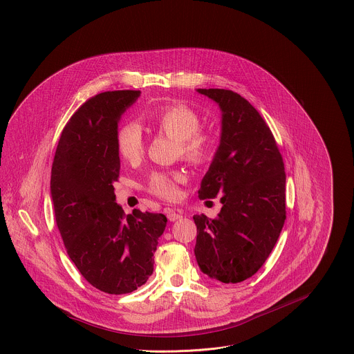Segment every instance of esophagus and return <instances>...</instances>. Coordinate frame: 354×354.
I'll return each mask as SVG.
<instances>
[{
	"label": "esophagus",
	"instance_id": "esophagus-1",
	"mask_svg": "<svg viewBox=\"0 0 354 354\" xmlns=\"http://www.w3.org/2000/svg\"><path fill=\"white\" fill-rule=\"evenodd\" d=\"M167 217L169 221H176L179 218H182V212L180 211H175V209H168L167 211Z\"/></svg>",
	"mask_w": 354,
	"mask_h": 354
}]
</instances>
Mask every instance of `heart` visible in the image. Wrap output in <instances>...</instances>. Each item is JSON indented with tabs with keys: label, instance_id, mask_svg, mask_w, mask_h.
<instances>
[{
	"label": "heart",
	"instance_id": "heart-1",
	"mask_svg": "<svg viewBox=\"0 0 354 354\" xmlns=\"http://www.w3.org/2000/svg\"><path fill=\"white\" fill-rule=\"evenodd\" d=\"M154 129L179 142L182 156L196 165L207 164L214 153L212 136L198 131L201 127L200 115L185 104H171L154 111L150 116ZM119 154L129 162H137L145 153V140L140 126L124 124L119 129L118 137ZM186 175L180 171L153 172L147 180V189L157 197L176 200L179 185L185 183Z\"/></svg>",
	"mask_w": 354,
	"mask_h": 354
}]
</instances>
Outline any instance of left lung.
I'll return each mask as SVG.
<instances>
[{"instance_id":"8db88e82","label":"left lung","mask_w":354,"mask_h":354,"mask_svg":"<svg viewBox=\"0 0 354 354\" xmlns=\"http://www.w3.org/2000/svg\"><path fill=\"white\" fill-rule=\"evenodd\" d=\"M221 111L220 143L201 180V200L221 196L216 218L194 214L200 270L223 283L253 277L286 220V174L275 138L254 106L224 88H197Z\"/></svg>"}]
</instances>
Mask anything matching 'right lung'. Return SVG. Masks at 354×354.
<instances>
[{"mask_svg":"<svg viewBox=\"0 0 354 354\" xmlns=\"http://www.w3.org/2000/svg\"><path fill=\"white\" fill-rule=\"evenodd\" d=\"M141 91H105L87 100L66 124L56 149L50 196L67 253L82 277L108 294H126L153 274L167 217L124 214L116 204L118 126Z\"/></svg>","mask_w":354,"mask_h":354,"instance_id":"add662e5","label":"right lung"}]
</instances>
